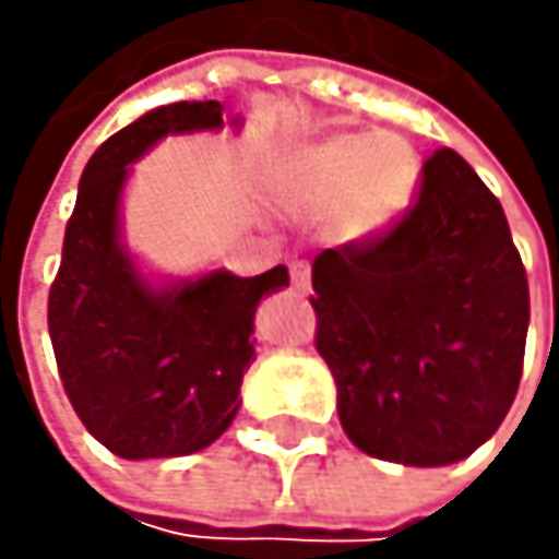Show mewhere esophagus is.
<instances>
[{
    "mask_svg": "<svg viewBox=\"0 0 559 559\" xmlns=\"http://www.w3.org/2000/svg\"><path fill=\"white\" fill-rule=\"evenodd\" d=\"M292 285H295V292H308V285H311V271H308L305 261H295V264H292Z\"/></svg>",
    "mask_w": 559,
    "mask_h": 559,
    "instance_id": "obj_1",
    "label": "esophagus"
}]
</instances>
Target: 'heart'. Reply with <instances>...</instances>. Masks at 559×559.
<instances>
[{
  "mask_svg": "<svg viewBox=\"0 0 559 559\" xmlns=\"http://www.w3.org/2000/svg\"><path fill=\"white\" fill-rule=\"evenodd\" d=\"M419 154L399 133H325L295 143L277 190L305 211H324L342 245H369L405 214L419 187Z\"/></svg>",
  "mask_w": 559,
  "mask_h": 559,
  "instance_id": "heart-1",
  "label": "heart"
}]
</instances>
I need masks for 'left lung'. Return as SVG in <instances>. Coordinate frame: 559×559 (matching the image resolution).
Wrapping results in <instances>:
<instances>
[{
    "label": "left lung",
    "instance_id": "1",
    "mask_svg": "<svg viewBox=\"0 0 559 559\" xmlns=\"http://www.w3.org/2000/svg\"><path fill=\"white\" fill-rule=\"evenodd\" d=\"M314 348L345 436L402 466L460 463L520 389L530 288L500 201L456 150L423 164L413 211L311 264Z\"/></svg>",
    "mask_w": 559,
    "mask_h": 559
}]
</instances>
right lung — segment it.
Instances as JSON below:
<instances>
[{"label":"right lung","mask_w":559,"mask_h":559,"mask_svg":"<svg viewBox=\"0 0 559 559\" xmlns=\"http://www.w3.org/2000/svg\"><path fill=\"white\" fill-rule=\"evenodd\" d=\"M241 127V117L230 120ZM224 127L217 99L167 103L90 157L49 288V338L76 416L123 460L207 449L241 409L254 361V311L288 288V267L150 277L123 245V187L164 136Z\"/></svg>","instance_id":"right-lung-1"}]
</instances>
